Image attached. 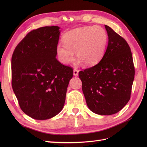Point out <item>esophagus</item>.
Returning <instances> with one entry per match:
<instances>
[{"instance_id": "1", "label": "esophagus", "mask_w": 147, "mask_h": 147, "mask_svg": "<svg viewBox=\"0 0 147 147\" xmlns=\"http://www.w3.org/2000/svg\"><path fill=\"white\" fill-rule=\"evenodd\" d=\"M78 72H79V71L77 69H74V76H75V77L78 76Z\"/></svg>"}]
</instances>
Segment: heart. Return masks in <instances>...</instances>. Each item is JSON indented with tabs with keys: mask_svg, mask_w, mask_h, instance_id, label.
Listing matches in <instances>:
<instances>
[{
	"mask_svg": "<svg viewBox=\"0 0 147 147\" xmlns=\"http://www.w3.org/2000/svg\"><path fill=\"white\" fill-rule=\"evenodd\" d=\"M64 44L59 43L56 53L59 61L68 64L74 58L86 66L96 65L103 57L107 45L109 37L107 31L101 26H86L66 33L63 37Z\"/></svg>",
	"mask_w": 147,
	"mask_h": 147,
	"instance_id": "obj_1",
	"label": "heart"
}]
</instances>
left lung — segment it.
<instances>
[{
  "mask_svg": "<svg viewBox=\"0 0 147 147\" xmlns=\"http://www.w3.org/2000/svg\"><path fill=\"white\" fill-rule=\"evenodd\" d=\"M109 37L106 51L98 64L78 73L88 108L100 115L118 112L129 100L135 69L125 39L105 25Z\"/></svg>",
  "mask_w": 147,
  "mask_h": 147,
  "instance_id": "obj_1",
  "label": "left lung"
}]
</instances>
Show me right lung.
I'll return each mask as SVG.
<instances>
[{"mask_svg": "<svg viewBox=\"0 0 147 147\" xmlns=\"http://www.w3.org/2000/svg\"><path fill=\"white\" fill-rule=\"evenodd\" d=\"M58 26L31 30L11 57V85L23 112L35 119H50L63 109L73 69L56 59Z\"/></svg>", "mask_w": 147, "mask_h": 147, "instance_id": "1", "label": "right lung"}]
</instances>
